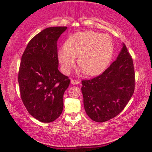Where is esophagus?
I'll list each match as a JSON object with an SVG mask.
<instances>
[{
    "instance_id": "1",
    "label": "esophagus",
    "mask_w": 152,
    "mask_h": 152,
    "mask_svg": "<svg viewBox=\"0 0 152 152\" xmlns=\"http://www.w3.org/2000/svg\"><path fill=\"white\" fill-rule=\"evenodd\" d=\"M79 81L78 80H71V83L72 85H78L79 84Z\"/></svg>"
}]
</instances>
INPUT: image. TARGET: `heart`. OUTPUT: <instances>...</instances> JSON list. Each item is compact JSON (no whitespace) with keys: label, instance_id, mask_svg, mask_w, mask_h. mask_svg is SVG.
<instances>
[{"label":"heart","instance_id":"1","mask_svg":"<svg viewBox=\"0 0 152 152\" xmlns=\"http://www.w3.org/2000/svg\"><path fill=\"white\" fill-rule=\"evenodd\" d=\"M114 47L108 35L88 30L74 34L66 46L58 50V56L65 74H69L78 57V64L88 76H94L104 72L110 63Z\"/></svg>","mask_w":152,"mask_h":152}]
</instances>
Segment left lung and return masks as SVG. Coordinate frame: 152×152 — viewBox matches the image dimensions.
Listing matches in <instances>:
<instances>
[{
	"mask_svg": "<svg viewBox=\"0 0 152 152\" xmlns=\"http://www.w3.org/2000/svg\"><path fill=\"white\" fill-rule=\"evenodd\" d=\"M81 91L87 115L93 121L104 122L123 110L134 92L133 60L126 45L115 61L102 74L82 80Z\"/></svg>",
	"mask_w": 152,
	"mask_h": 152,
	"instance_id": "1",
	"label": "left lung"
}]
</instances>
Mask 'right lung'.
Here are the masks:
<instances>
[{
	"mask_svg": "<svg viewBox=\"0 0 152 152\" xmlns=\"http://www.w3.org/2000/svg\"><path fill=\"white\" fill-rule=\"evenodd\" d=\"M65 26L50 27L29 42L18 76L22 102L40 122H53L63 110V95L70 80L58 70L57 42Z\"/></svg>",
	"mask_w": 152,
	"mask_h": 152,
	"instance_id": "1",
	"label": "right lung"
}]
</instances>
